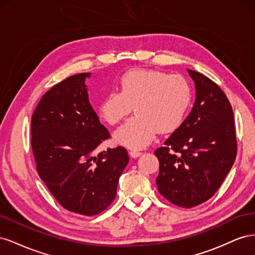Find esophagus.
<instances>
[{"instance_id":"1","label":"esophagus","mask_w":255,"mask_h":255,"mask_svg":"<svg viewBox=\"0 0 255 255\" xmlns=\"http://www.w3.org/2000/svg\"><path fill=\"white\" fill-rule=\"evenodd\" d=\"M128 154H129V156L132 157V158H137V157H139L142 153L139 152V151H136V150H130L128 152Z\"/></svg>"}]
</instances>
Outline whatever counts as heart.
Listing matches in <instances>:
<instances>
[{
  "label": "heart",
  "mask_w": 255,
  "mask_h": 255,
  "mask_svg": "<svg viewBox=\"0 0 255 255\" xmlns=\"http://www.w3.org/2000/svg\"><path fill=\"white\" fill-rule=\"evenodd\" d=\"M120 91H112L99 105V115L116 125L132 111L136 116L115 133V140L129 149H143L156 133H169L181 125L191 101V89L180 75L149 69L123 74Z\"/></svg>",
  "instance_id": "1"
}]
</instances>
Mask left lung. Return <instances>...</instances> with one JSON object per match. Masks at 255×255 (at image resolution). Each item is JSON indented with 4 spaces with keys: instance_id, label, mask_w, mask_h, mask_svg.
<instances>
[{
    "instance_id": "8db88e82",
    "label": "left lung",
    "mask_w": 255,
    "mask_h": 255,
    "mask_svg": "<svg viewBox=\"0 0 255 255\" xmlns=\"http://www.w3.org/2000/svg\"><path fill=\"white\" fill-rule=\"evenodd\" d=\"M195 83L194 106L154 154L159 160V194L181 207L212 198L232 168L237 152L233 110L219 86L187 69Z\"/></svg>"
}]
</instances>
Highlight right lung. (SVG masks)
<instances>
[{"label": "right lung", "instance_id": "add662e5", "mask_svg": "<svg viewBox=\"0 0 255 255\" xmlns=\"http://www.w3.org/2000/svg\"><path fill=\"white\" fill-rule=\"evenodd\" d=\"M79 73L44 94L32 117L30 134L37 172L58 203L85 216L103 212L116 198L128 164L122 146L99 154L110 133L89 103L86 79Z\"/></svg>", "mask_w": 255, "mask_h": 255}]
</instances>
